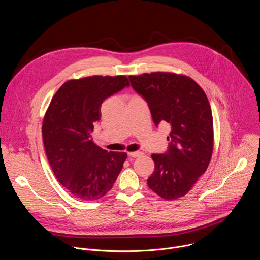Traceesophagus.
I'll use <instances>...</instances> for the list:
<instances>
[{
  "label": "esophagus",
  "mask_w": 260,
  "mask_h": 260,
  "mask_svg": "<svg viewBox=\"0 0 260 260\" xmlns=\"http://www.w3.org/2000/svg\"><path fill=\"white\" fill-rule=\"evenodd\" d=\"M128 154V156H132V157H140V156H142L143 155V153L142 152H139V151H136V152H128L127 153Z\"/></svg>",
  "instance_id": "obj_1"
}]
</instances>
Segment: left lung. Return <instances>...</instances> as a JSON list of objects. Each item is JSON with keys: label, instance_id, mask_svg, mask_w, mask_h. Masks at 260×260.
Instances as JSON below:
<instances>
[{"label": "left lung", "instance_id": "left-lung-1", "mask_svg": "<svg viewBox=\"0 0 260 260\" xmlns=\"http://www.w3.org/2000/svg\"><path fill=\"white\" fill-rule=\"evenodd\" d=\"M134 89L150 108L155 125L167 122L172 131L169 150L152 154L155 164L148 186L171 201L187 194L206 172L212 157V110L203 88L190 77L170 72L129 76Z\"/></svg>", "mask_w": 260, "mask_h": 260}]
</instances>
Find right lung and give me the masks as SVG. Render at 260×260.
<instances>
[{
    "instance_id": "add662e5",
    "label": "right lung",
    "mask_w": 260,
    "mask_h": 260,
    "mask_svg": "<svg viewBox=\"0 0 260 260\" xmlns=\"http://www.w3.org/2000/svg\"><path fill=\"white\" fill-rule=\"evenodd\" d=\"M126 76H89L64 82L43 118L45 152L66 190L81 201L103 198L114 185L127 154L96 146L91 133L101 119L102 103L128 86Z\"/></svg>"
}]
</instances>
